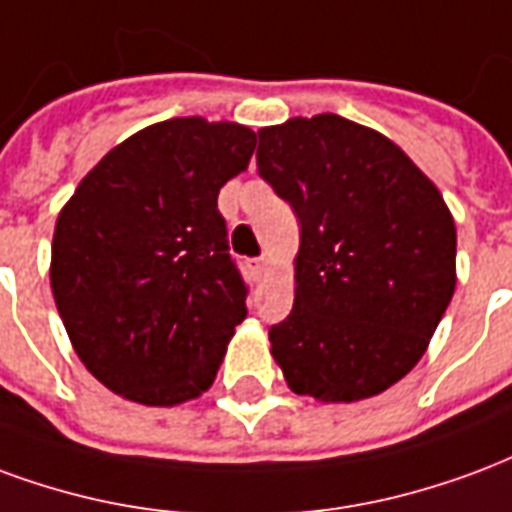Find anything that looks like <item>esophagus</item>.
I'll list each match as a JSON object with an SVG mask.
<instances>
[{"instance_id":"obj_1","label":"esophagus","mask_w":512,"mask_h":512,"mask_svg":"<svg viewBox=\"0 0 512 512\" xmlns=\"http://www.w3.org/2000/svg\"><path fill=\"white\" fill-rule=\"evenodd\" d=\"M248 270L253 272V278H261L267 272V259H251L248 261Z\"/></svg>"}]
</instances>
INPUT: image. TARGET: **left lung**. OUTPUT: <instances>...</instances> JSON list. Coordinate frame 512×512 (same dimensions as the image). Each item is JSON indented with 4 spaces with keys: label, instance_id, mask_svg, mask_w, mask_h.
<instances>
[{
    "label": "left lung",
    "instance_id": "obj_1",
    "mask_svg": "<svg viewBox=\"0 0 512 512\" xmlns=\"http://www.w3.org/2000/svg\"><path fill=\"white\" fill-rule=\"evenodd\" d=\"M259 174L300 218L294 308L270 352L297 395L352 404L423 357L455 292L442 193L379 130L338 114L259 130Z\"/></svg>",
    "mask_w": 512,
    "mask_h": 512
}]
</instances>
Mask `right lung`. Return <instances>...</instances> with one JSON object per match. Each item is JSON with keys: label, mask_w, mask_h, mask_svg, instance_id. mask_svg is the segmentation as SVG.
<instances>
[{"label": "right lung", "mask_w": 512, "mask_h": 512, "mask_svg": "<svg viewBox=\"0 0 512 512\" xmlns=\"http://www.w3.org/2000/svg\"><path fill=\"white\" fill-rule=\"evenodd\" d=\"M253 149L237 122H155L106 152L59 212L51 292L78 360L111 393L177 406L215 382L248 313L218 193Z\"/></svg>", "instance_id": "1"}]
</instances>
